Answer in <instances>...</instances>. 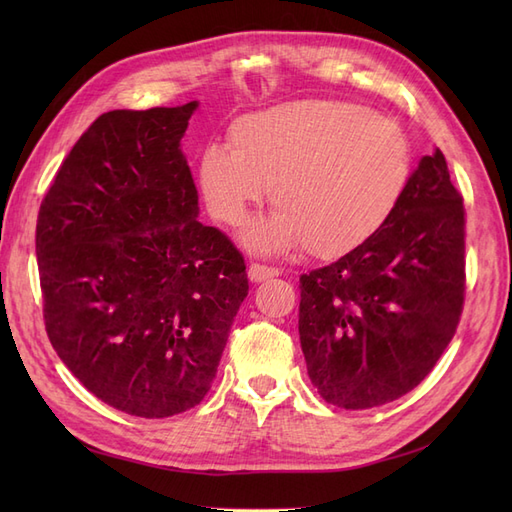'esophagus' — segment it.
<instances>
[{
    "label": "esophagus",
    "instance_id": "1",
    "mask_svg": "<svg viewBox=\"0 0 512 512\" xmlns=\"http://www.w3.org/2000/svg\"><path fill=\"white\" fill-rule=\"evenodd\" d=\"M250 280L252 282H265V280H271V277H277L280 275V269L275 267H267V265H258V262H252L250 265Z\"/></svg>",
    "mask_w": 512,
    "mask_h": 512
}]
</instances>
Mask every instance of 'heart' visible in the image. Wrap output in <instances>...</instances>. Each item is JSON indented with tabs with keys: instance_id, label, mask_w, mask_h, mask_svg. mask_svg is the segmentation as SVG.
<instances>
[{
	"instance_id": "heart-1",
	"label": "heart",
	"mask_w": 512,
	"mask_h": 512,
	"mask_svg": "<svg viewBox=\"0 0 512 512\" xmlns=\"http://www.w3.org/2000/svg\"><path fill=\"white\" fill-rule=\"evenodd\" d=\"M230 136L235 149H205L200 190L213 218L237 228L271 188L277 213L245 235L258 252L348 254L389 222L412 175L406 130L354 102L280 104L237 119Z\"/></svg>"
}]
</instances>
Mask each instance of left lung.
Here are the masks:
<instances>
[{
	"instance_id": "left-lung-1",
	"label": "left lung",
	"mask_w": 512,
	"mask_h": 512,
	"mask_svg": "<svg viewBox=\"0 0 512 512\" xmlns=\"http://www.w3.org/2000/svg\"><path fill=\"white\" fill-rule=\"evenodd\" d=\"M299 282L301 348L327 404L367 410L421 384L466 297V209L442 151L418 160L374 237Z\"/></svg>"
}]
</instances>
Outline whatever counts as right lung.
<instances>
[{"label": "right lung", "mask_w": 512, "mask_h": 512, "mask_svg": "<svg viewBox=\"0 0 512 512\" xmlns=\"http://www.w3.org/2000/svg\"><path fill=\"white\" fill-rule=\"evenodd\" d=\"M196 106L100 115L38 211L46 335L89 393L132 416L205 399L250 290L241 252L196 220L179 149Z\"/></svg>", "instance_id": "add662e5"}]
</instances>
